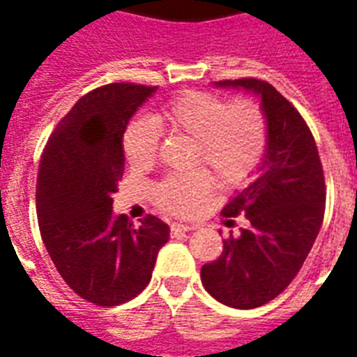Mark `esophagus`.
I'll list each match as a JSON object with an SVG mask.
<instances>
[{
    "label": "esophagus",
    "instance_id": "obj_1",
    "mask_svg": "<svg viewBox=\"0 0 357 357\" xmlns=\"http://www.w3.org/2000/svg\"><path fill=\"white\" fill-rule=\"evenodd\" d=\"M190 229H192V226H189V224H181V222H174L172 226H170V231H172V235L187 234V231H190Z\"/></svg>",
    "mask_w": 357,
    "mask_h": 357
}]
</instances>
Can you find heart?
Listing matches in <instances>:
<instances>
[{
    "mask_svg": "<svg viewBox=\"0 0 357 357\" xmlns=\"http://www.w3.org/2000/svg\"><path fill=\"white\" fill-rule=\"evenodd\" d=\"M162 133L195 140L192 165L211 168L220 185L246 181L259 167L268 144V123L252 100L229 102L202 91H185L167 102L151 119H135L123 131L122 151L135 170L157 159ZM211 190L206 170L168 174L151 189L155 206L170 215H190Z\"/></svg>",
    "mask_w": 357,
    "mask_h": 357,
    "instance_id": "b5f03b06",
    "label": "heart"
}]
</instances>
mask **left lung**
Listing matches in <instances>:
<instances>
[{"label":"left lung","mask_w":357,"mask_h":357,"mask_svg":"<svg viewBox=\"0 0 357 357\" xmlns=\"http://www.w3.org/2000/svg\"><path fill=\"white\" fill-rule=\"evenodd\" d=\"M217 85L259 94L268 144L259 176L222 209L228 218L244 215L248 228L224 238L222 254L200 276L218 302L254 310L283 293L304 265L322 226L326 185L315 139L287 98L254 77Z\"/></svg>","instance_id":"8db88e82"}]
</instances>
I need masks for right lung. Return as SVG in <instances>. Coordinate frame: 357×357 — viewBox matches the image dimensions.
<instances>
[{"label":"right lung","instance_id":"right-lung-1","mask_svg":"<svg viewBox=\"0 0 357 357\" xmlns=\"http://www.w3.org/2000/svg\"><path fill=\"white\" fill-rule=\"evenodd\" d=\"M157 86L109 83L86 92L47 139L36 176L42 241L66 285L86 302L119 305L151 280L168 224L146 215L135 228L113 217L123 174L122 137Z\"/></svg>","mask_w":357,"mask_h":357}]
</instances>
